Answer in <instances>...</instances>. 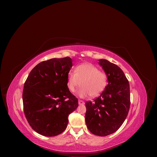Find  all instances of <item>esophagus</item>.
<instances>
[{"instance_id": "34e87169", "label": "esophagus", "mask_w": 157, "mask_h": 157, "mask_svg": "<svg viewBox=\"0 0 157 157\" xmlns=\"http://www.w3.org/2000/svg\"><path fill=\"white\" fill-rule=\"evenodd\" d=\"M78 104H79V105H84V102L83 101H82V100H78Z\"/></svg>"}]
</instances>
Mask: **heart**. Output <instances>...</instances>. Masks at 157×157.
Masks as SVG:
<instances>
[{
  "label": "heart",
  "instance_id": "b5f03b06",
  "mask_svg": "<svg viewBox=\"0 0 157 157\" xmlns=\"http://www.w3.org/2000/svg\"><path fill=\"white\" fill-rule=\"evenodd\" d=\"M67 87L71 92H74L80 84L78 90L80 98L88 96L97 97L105 90L107 84V76L105 73L99 71L96 66L89 63L78 65L75 72L70 71L67 75Z\"/></svg>",
  "mask_w": 157,
  "mask_h": 157
}]
</instances>
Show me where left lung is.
Here are the masks:
<instances>
[{
    "label": "left lung",
    "mask_w": 157,
    "mask_h": 157,
    "mask_svg": "<svg viewBox=\"0 0 157 157\" xmlns=\"http://www.w3.org/2000/svg\"><path fill=\"white\" fill-rule=\"evenodd\" d=\"M108 84L98 98L87 101L85 121L90 132L99 136L115 132L124 122L130 105V85L122 70L107 59H99Z\"/></svg>",
    "instance_id": "1"
}]
</instances>
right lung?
<instances>
[{
	"mask_svg": "<svg viewBox=\"0 0 157 157\" xmlns=\"http://www.w3.org/2000/svg\"><path fill=\"white\" fill-rule=\"evenodd\" d=\"M72 61L69 57L42 61L28 75L23 91V110L29 125L40 135L62 133L69 115L78 106L67 83Z\"/></svg>",
	"mask_w": 157,
	"mask_h": 157,
	"instance_id": "right-lung-1",
	"label": "right lung"
}]
</instances>
